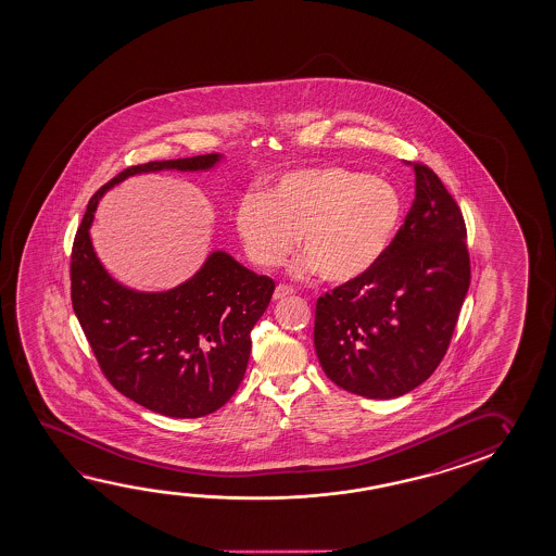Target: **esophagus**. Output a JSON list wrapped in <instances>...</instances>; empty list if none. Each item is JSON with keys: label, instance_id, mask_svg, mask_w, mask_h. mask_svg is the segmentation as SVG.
Segmentation results:
<instances>
[{"label": "esophagus", "instance_id": "obj_1", "mask_svg": "<svg viewBox=\"0 0 556 556\" xmlns=\"http://www.w3.org/2000/svg\"><path fill=\"white\" fill-rule=\"evenodd\" d=\"M293 288H290V286H283V283H280L278 288H276V293H274V298L276 300H282V298H286V295H292Z\"/></svg>", "mask_w": 556, "mask_h": 556}]
</instances>
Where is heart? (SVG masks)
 Segmentation results:
<instances>
[{
	"instance_id": "obj_1",
	"label": "heart",
	"mask_w": 556,
	"mask_h": 556,
	"mask_svg": "<svg viewBox=\"0 0 556 556\" xmlns=\"http://www.w3.org/2000/svg\"><path fill=\"white\" fill-rule=\"evenodd\" d=\"M401 206L395 190L366 173L320 167L288 173L261 197H245L236 212L247 253L276 266L298 247L327 280L364 273L395 233Z\"/></svg>"
}]
</instances>
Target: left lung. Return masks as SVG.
<instances>
[{"label": "left lung", "instance_id": "8db88e82", "mask_svg": "<svg viewBox=\"0 0 556 556\" xmlns=\"http://www.w3.org/2000/svg\"><path fill=\"white\" fill-rule=\"evenodd\" d=\"M415 167V202L393 243L358 278L319 298L313 342L323 371L354 395L395 399L432 376L471 280L462 210Z\"/></svg>", "mask_w": 556, "mask_h": 556}]
</instances>
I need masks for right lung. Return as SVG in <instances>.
<instances>
[{
  "label": "right lung",
  "mask_w": 556,
  "mask_h": 556,
  "mask_svg": "<svg viewBox=\"0 0 556 556\" xmlns=\"http://www.w3.org/2000/svg\"><path fill=\"white\" fill-rule=\"evenodd\" d=\"M219 153L150 161L121 173L87 204L72 251V300L104 376L123 395L170 418L212 415L233 396L251 356V329L274 293L226 251H214L187 282L138 292L116 282L94 253L89 229L104 192L157 170H207Z\"/></svg>",
  "instance_id": "obj_1"
}]
</instances>
